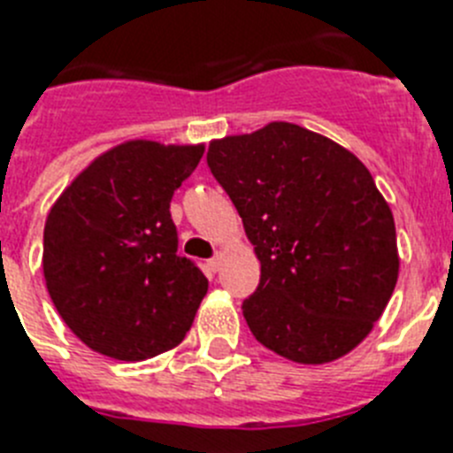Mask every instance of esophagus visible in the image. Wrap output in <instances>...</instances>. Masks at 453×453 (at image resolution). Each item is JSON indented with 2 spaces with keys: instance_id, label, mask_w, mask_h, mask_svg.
Wrapping results in <instances>:
<instances>
[{
  "instance_id": "obj_1",
  "label": "esophagus",
  "mask_w": 453,
  "mask_h": 453,
  "mask_svg": "<svg viewBox=\"0 0 453 453\" xmlns=\"http://www.w3.org/2000/svg\"><path fill=\"white\" fill-rule=\"evenodd\" d=\"M221 262H223V255H221V253H216L214 257H211L210 262H207V266H210L211 271H219V269H221Z\"/></svg>"
}]
</instances>
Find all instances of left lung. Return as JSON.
<instances>
[{"mask_svg": "<svg viewBox=\"0 0 453 453\" xmlns=\"http://www.w3.org/2000/svg\"><path fill=\"white\" fill-rule=\"evenodd\" d=\"M207 166L262 265L242 305L255 340L301 365L356 349L399 275L395 219L363 161L321 134L271 123L211 141Z\"/></svg>", "mask_w": 453, "mask_h": 453, "instance_id": "left-lung-1", "label": "left lung"}]
</instances>
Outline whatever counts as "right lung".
I'll use <instances>...</instances> for the list:
<instances>
[{"instance_id": "right-lung-1", "label": "right lung", "mask_w": 453, "mask_h": 453, "mask_svg": "<svg viewBox=\"0 0 453 453\" xmlns=\"http://www.w3.org/2000/svg\"><path fill=\"white\" fill-rule=\"evenodd\" d=\"M203 152L127 141L97 157L50 210L47 292L93 351L145 360L178 346L194 324L207 278L178 255L171 200Z\"/></svg>"}]
</instances>
